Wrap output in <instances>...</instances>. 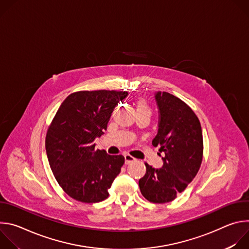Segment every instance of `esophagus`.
I'll list each match as a JSON object with an SVG mask.
<instances>
[{
	"label": "esophagus",
	"mask_w": 249,
	"mask_h": 249,
	"mask_svg": "<svg viewBox=\"0 0 249 249\" xmlns=\"http://www.w3.org/2000/svg\"><path fill=\"white\" fill-rule=\"evenodd\" d=\"M124 159H125V163H126V164H129L130 162H132V161L135 160V158H133V157L130 156V155H125V156H124Z\"/></svg>",
	"instance_id": "34e87169"
}]
</instances>
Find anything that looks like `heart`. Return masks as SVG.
I'll return each mask as SVG.
<instances>
[{
  "instance_id": "1",
  "label": "heart",
  "mask_w": 249,
  "mask_h": 249,
  "mask_svg": "<svg viewBox=\"0 0 249 249\" xmlns=\"http://www.w3.org/2000/svg\"><path fill=\"white\" fill-rule=\"evenodd\" d=\"M136 109H137V111L145 110V111L151 112L149 105H148V103H147L145 100H138V101L136 102Z\"/></svg>"
}]
</instances>
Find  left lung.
<instances>
[{
    "mask_svg": "<svg viewBox=\"0 0 249 249\" xmlns=\"http://www.w3.org/2000/svg\"><path fill=\"white\" fill-rule=\"evenodd\" d=\"M159 108V130L152 144L164 154L161 168L147 162L146 174L139 180L142 195L163 204L173 201L194 179L203 160L201 124L189 106L165 91L155 95Z\"/></svg>",
    "mask_w": 249,
    "mask_h": 249,
    "instance_id": "1",
    "label": "left lung"
}]
</instances>
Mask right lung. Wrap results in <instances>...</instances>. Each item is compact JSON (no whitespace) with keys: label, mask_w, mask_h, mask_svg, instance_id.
Listing matches in <instances>:
<instances>
[{"label":"right lung","mask_w":249,"mask_h":249,"mask_svg":"<svg viewBox=\"0 0 249 249\" xmlns=\"http://www.w3.org/2000/svg\"><path fill=\"white\" fill-rule=\"evenodd\" d=\"M127 91L82 90L71 93L48 127L45 148L55 178L62 189L83 203L108 197L125 159L95 150L93 143L107 128L117 103Z\"/></svg>","instance_id":"right-lung-1"}]
</instances>
